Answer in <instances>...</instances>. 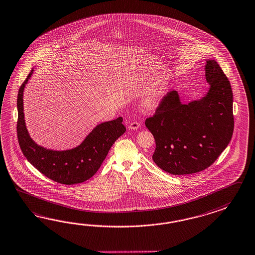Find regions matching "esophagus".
I'll list each match as a JSON object with an SVG mask.
<instances>
[{"instance_id": "34e87169", "label": "esophagus", "mask_w": 255, "mask_h": 255, "mask_svg": "<svg viewBox=\"0 0 255 255\" xmlns=\"http://www.w3.org/2000/svg\"><path fill=\"white\" fill-rule=\"evenodd\" d=\"M140 126H141L140 123H138V122H133V123H131V124L129 125L128 128L130 129V130H137V129H139V128H140Z\"/></svg>"}]
</instances>
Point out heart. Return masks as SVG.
I'll list each match as a JSON object with an SVG mask.
<instances>
[{
    "label": "heart",
    "instance_id": "obj_1",
    "mask_svg": "<svg viewBox=\"0 0 255 255\" xmlns=\"http://www.w3.org/2000/svg\"><path fill=\"white\" fill-rule=\"evenodd\" d=\"M161 91H162V87L159 85L153 88L152 91H149V93L143 99V102H142L143 106L146 109H153L155 107L156 104L158 103Z\"/></svg>",
    "mask_w": 255,
    "mask_h": 255
}]
</instances>
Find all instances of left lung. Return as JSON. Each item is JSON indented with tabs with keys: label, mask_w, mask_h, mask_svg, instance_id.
Instances as JSON below:
<instances>
[{
	"label": "left lung",
	"mask_w": 255,
	"mask_h": 255,
	"mask_svg": "<svg viewBox=\"0 0 255 255\" xmlns=\"http://www.w3.org/2000/svg\"><path fill=\"white\" fill-rule=\"evenodd\" d=\"M210 88L201 99L182 103L178 92L164 97L145 126L155 140L153 162L172 175H189L208 168L232 140L234 119L232 87L220 65L207 59Z\"/></svg>",
	"instance_id": "left-lung-1"
}]
</instances>
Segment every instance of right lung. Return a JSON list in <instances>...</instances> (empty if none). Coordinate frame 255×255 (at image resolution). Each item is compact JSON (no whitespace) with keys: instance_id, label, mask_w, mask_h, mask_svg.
<instances>
[{"instance_id":"right-lung-1","label":"right lung","mask_w":255,"mask_h":255,"mask_svg":"<svg viewBox=\"0 0 255 255\" xmlns=\"http://www.w3.org/2000/svg\"><path fill=\"white\" fill-rule=\"evenodd\" d=\"M33 72L34 69L18 92L17 136L23 155L44 176L57 183L74 185L90 179L101 167L115 141L125 133L123 118L97 125L72 149L58 151L38 145L29 134L23 114V91Z\"/></svg>"}]
</instances>
